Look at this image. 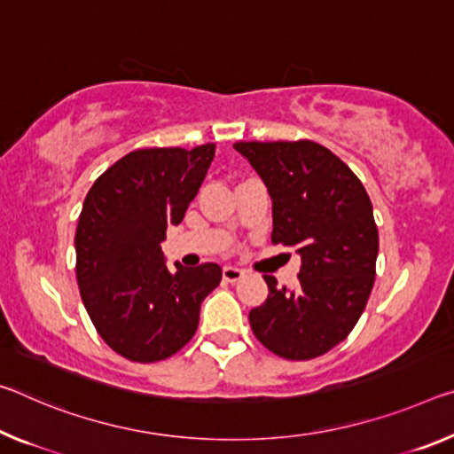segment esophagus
Returning <instances> with one entry per match:
<instances>
[{"label":"esophagus","instance_id":"34e87169","mask_svg":"<svg viewBox=\"0 0 454 454\" xmlns=\"http://www.w3.org/2000/svg\"><path fill=\"white\" fill-rule=\"evenodd\" d=\"M222 277H224V280H228V283H236V280H240L244 277V270L236 269V266H224Z\"/></svg>","mask_w":454,"mask_h":454}]
</instances>
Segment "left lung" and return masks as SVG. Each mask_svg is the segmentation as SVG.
Instances as JSON below:
<instances>
[{"label":"left lung","mask_w":454,"mask_h":454,"mask_svg":"<svg viewBox=\"0 0 454 454\" xmlns=\"http://www.w3.org/2000/svg\"><path fill=\"white\" fill-rule=\"evenodd\" d=\"M272 200V242L299 253L294 289H277L250 311L266 349L313 359L341 343L368 303L378 258V228L368 192L340 157L315 141H240Z\"/></svg>","instance_id":"1"}]
</instances>
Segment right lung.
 <instances>
[{
  "label": "right lung",
  "instance_id": "obj_1",
  "mask_svg": "<svg viewBox=\"0 0 454 454\" xmlns=\"http://www.w3.org/2000/svg\"><path fill=\"white\" fill-rule=\"evenodd\" d=\"M214 143L137 149L89 190L78 218L76 280L86 313L113 351L161 362L198 329L200 305L222 280L215 262L176 272L160 244L184 220L214 160Z\"/></svg>",
  "mask_w": 454,
  "mask_h": 454
}]
</instances>
